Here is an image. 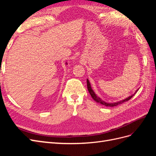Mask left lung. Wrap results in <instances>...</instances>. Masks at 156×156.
<instances>
[{"mask_svg":"<svg viewBox=\"0 0 156 156\" xmlns=\"http://www.w3.org/2000/svg\"><path fill=\"white\" fill-rule=\"evenodd\" d=\"M87 82L88 90L89 93L90 94V96H91L92 98H93V100H95L97 103H100V104H101V105H105V106H106V107H115V106H117V105H120V104H122V103H124V102H126V101H127L129 100L130 99L135 95V94H136V92H137L138 90H139V88H138V89L136 90L135 91V92L133 94H132L131 96L126 98V99H124V100H120V101H116V102H115V103H107V102H105V101H103V100H101V99L100 97H98V96L96 95V93L94 92V90H93L92 87H91V84H90V82H89L88 79H87Z\"/></svg>","mask_w":156,"mask_h":156,"instance_id":"left-lung-1","label":"left lung"}]
</instances>
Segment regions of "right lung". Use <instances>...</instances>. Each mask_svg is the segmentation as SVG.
<instances>
[{"label":"right lung","mask_w":156,"mask_h":156,"mask_svg":"<svg viewBox=\"0 0 156 156\" xmlns=\"http://www.w3.org/2000/svg\"><path fill=\"white\" fill-rule=\"evenodd\" d=\"M66 65H67V64H68V63H67V62H66Z\"/></svg>","instance_id":"1"}]
</instances>
